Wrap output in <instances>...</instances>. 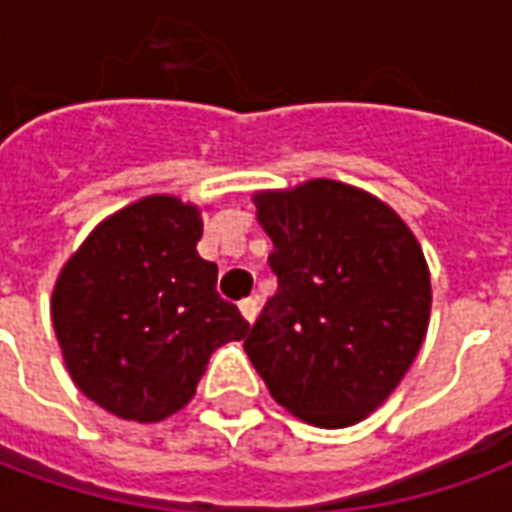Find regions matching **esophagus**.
<instances>
[{
    "label": "esophagus",
    "mask_w": 512,
    "mask_h": 512,
    "mask_svg": "<svg viewBox=\"0 0 512 512\" xmlns=\"http://www.w3.org/2000/svg\"><path fill=\"white\" fill-rule=\"evenodd\" d=\"M238 310H241V315H244L246 321L252 323L257 318V310H260V301H257L255 296H249V299H244L238 304Z\"/></svg>",
    "instance_id": "1"
}]
</instances>
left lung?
I'll list each match as a JSON object with an SVG mask.
<instances>
[{
    "instance_id": "obj_1",
    "label": "left lung",
    "mask_w": 512,
    "mask_h": 512,
    "mask_svg": "<svg viewBox=\"0 0 512 512\" xmlns=\"http://www.w3.org/2000/svg\"><path fill=\"white\" fill-rule=\"evenodd\" d=\"M277 293L244 351L279 406L345 428L384 403L428 332L430 274L392 208L337 180L255 197Z\"/></svg>"
}]
</instances>
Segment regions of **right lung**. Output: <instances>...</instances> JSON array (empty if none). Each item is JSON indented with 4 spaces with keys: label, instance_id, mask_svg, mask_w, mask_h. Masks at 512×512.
<instances>
[{
    "label": "right lung",
    "instance_id": "right-lung-1",
    "mask_svg": "<svg viewBox=\"0 0 512 512\" xmlns=\"http://www.w3.org/2000/svg\"><path fill=\"white\" fill-rule=\"evenodd\" d=\"M202 219L175 197H145L95 227L65 263L51 318L68 373L120 419L158 422L194 397L211 354L249 323L216 293L197 255Z\"/></svg>",
    "mask_w": 512,
    "mask_h": 512
}]
</instances>
